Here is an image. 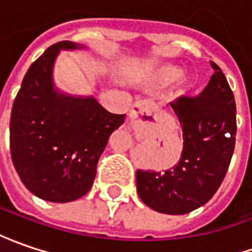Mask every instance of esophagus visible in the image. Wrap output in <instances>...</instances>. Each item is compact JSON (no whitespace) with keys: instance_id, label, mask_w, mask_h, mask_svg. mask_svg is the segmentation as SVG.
<instances>
[{"instance_id":"esophagus-1","label":"esophagus","mask_w":252,"mask_h":252,"mask_svg":"<svg viewBox=\"0 0 252 252\" xmlns=\"http://www.w3.org/2000/svg\"><path fill=\"white\" fill-rule=\"evenodd\" d=\"M155 110L157 105L151 100H141L134 103L131 110H129V118H131V124L134 126H147L151 118H155Z\"/></svg>"}]
</instances>
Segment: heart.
Segmentation results:
<instances>
[{
  "label": "heart",
  "instance_id": "obj_1",
  "mask_svg": "<svg viewBox=\"0 0 252 252\" xmlns=\"http://www.w3.org/2000/svg\"><path fill=\"white\" fill-rule=\"evenodd\" d=\"M179 76H181V69L176 66H172V64L160 66L154 73V79L159 84H168V83L176 80Z\"/></svg>",
  "mask_w": 252,
  "mask_h": 252
}]
</instances>
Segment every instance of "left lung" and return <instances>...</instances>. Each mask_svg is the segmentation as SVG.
Returning <instances> with one entry per match:
<instances>
[{"mask_svg":"<svg viewBox=\"0 0 252 252\" xmlns=\"http://www.w3.org/2000/svg\"><path fill=\"white\" fill-rule=\"evenodd\" d=\"M213 76L196 97L170 103L183 131L181 160L165 172L138 169L137 191L152 210L186 214L206 204L224 179L235 145V101L224 73Z\"/></svg>","mask_w":252,"mask_h":252,"instance_id":"8db88e82","label":"left lung"}]
</instances>
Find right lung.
<instances>
[{
    "instance_id": "obj_1",
    "label": "right lung",
    "mask_w": 252,
    "mask_h": 252,
    "mask_svg": "<svg viewBox=\"0 0 252 252\" xmlns=\"http://www.w3.org/2000/svg\"><path fill=\"white\" fill-rule=\"evenodd\" d=\"M62 40L31 64L14 100L9 121L11 158L22 183L43 200L67 203L93 186L97 162L126 114L98 101L55 89L53 64L63 50L83 49Z\"/></svg>"
}]
</instances>
